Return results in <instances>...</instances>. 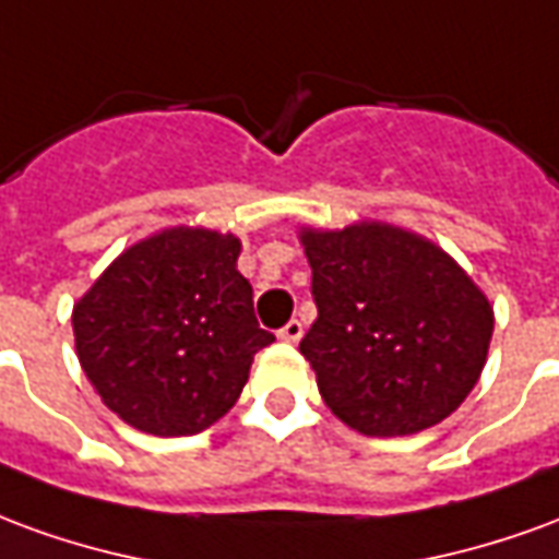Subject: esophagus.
Instances as JSON below:
<instances>
[{"label": "esophagus", "mask_w": 559, "mask_h": 559, "mask_svg": "<svg viewBox=\"0 0 559 559\" xmlns=\"http://www.w3.org/2000/svg\"><path fill=\"white\" fill-rule=\"evenodd\" d=\"M278 338L287 341V344H296V341L302 338V323H299V320H290V323L278 332Z\"/></svg>", "instance_id": "34e87169"}]
</instances>
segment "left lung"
Masks as SVG:
<instances>
[{"label":"left lung","instance_id":"left-lung-1","mask_svg":"<svg viewBox=\"0 0 559 559\" xmlns=\"http://www.w3.org/2000/svg\"><path fill=\"white\" fill-rule=\"evenodd\" d=\"M314 326L299 344L317 389L365 437H411L479 383L493 308L440 245L386 221L299 227Z\"/></svg>","mask_w":559,"mask_h":559}]
</instances>
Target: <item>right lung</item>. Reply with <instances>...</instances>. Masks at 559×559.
Wrapping results in <instances>:
<instances>
[{"label": "right lung", "mask_w": 559, "mask_h": 559, "mask_svg": "<svg viewBox=\"0 0 559 559\" xmlns=\"http://www.w3.org/2000/svg\"><path fill=\"white\" fill-rule=\"evenodd\" d=\"M239 251L233 233L167 227L126 248L74 302L80 368L131 428L188 437L239 401L254 353L275 341L257 326Z\"/></svg>", "instance_id": "right-lung-1"}]
</instances>
